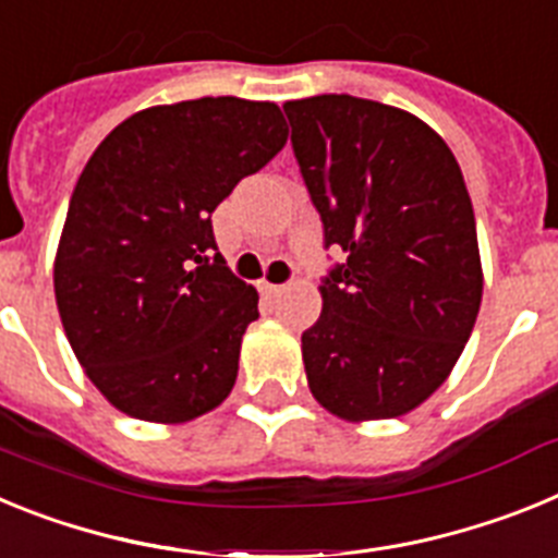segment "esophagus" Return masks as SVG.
<instances>
[{"instance_id": "esophagus-1", "label": "esophagus", "mask_w": 558, "mask_h": 558, "mask_svg": "<svg viewBox=\"0 0 558 558\" xmlns=\"http://www.w3.org/2000/svg\"><path fill=\"white\" fill-rule=\"evenodd\" d=\"M284 290H288V288H284V284H270V282L263 284V293L265 295H279V293H284Z\"/></svg>"}]
</instances>
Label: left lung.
Masks as SVG:
<instances>
[{
	"instance_id": "1",
	"label": "left lung",
	"mask_w": 558,
	"mask_h": 558,
	"mask_svg": "<svg viewBox=\"0 0 558 558\" xmlns=\"http://www.w3.org/2000/svg\"><path fill=\"white\" fill-rule=\"evenodd\" d=\"M293 153L347 259L302 335L313 397L347 422L422 405L461 357L483 295L475 211L461 167L430 125L383 102H284Z\"/></svg>"
}]
</instances>
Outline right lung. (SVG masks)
I'll use <instances>...</instances> for the list:
<instances>
[{
  "instance_id": "right-lung-1",
  "label": "right lung",
  "mask_w": 558,
  "mask_h": 558,
  "mask_svg": "<svg viewBox=\"0 0 558 558\" xmlns=\"http://www.w3.org/2000/svg\"><path fill=\"white\" fill-rule=\"evenodd\" d=\"M284 142L276 102L201 97L133 113L92 153L58 243L56 302L117 411L179 425L234 388L259 295L226 265L211 211Z\"/></svg>"
}]
</instances>
